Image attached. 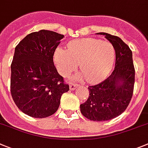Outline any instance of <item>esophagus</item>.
<instances>
[{
	"label": "esophagus",
	"instance_id": "esophagus-1",
	"mask_svg": "<svg viewBox=\"0 0 148 148\" xmlns=\"http://www.w3.org/2000/svg\"><path fill=\"white\" fill-rule=\"evenodd\" d=\"M77 87H78V84H71L70 85V90H75Z\"/></svg>",
	"mask_w": 148,
	"mask_h": 148
}]
</instances>
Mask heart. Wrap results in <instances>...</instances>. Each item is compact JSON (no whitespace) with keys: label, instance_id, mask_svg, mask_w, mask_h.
Instances as JSON below:
<instances>
[{"label":"heart","instance_id":"obj_1","mask_svg":"<svg viewBox=\"0 0 148 148\" xmlns=\"http://www.w3.org/2000/svg\"><path fill=\"white\" fill-rule=\"evenodd\" d=\"M53 61L59 73L64 76L75 70L79 63L81 72L75 74V78H86L89 83H97L104 79L112 70L115 50L108 42L84 38L70 42L67 50L56 48Z\"/></svg>","mask_w":148,"mask_h":148}]
</instances>
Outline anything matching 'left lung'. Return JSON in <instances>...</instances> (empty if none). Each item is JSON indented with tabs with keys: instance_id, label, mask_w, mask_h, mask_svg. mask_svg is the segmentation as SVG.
Here are the masks:
<instances>
[{
	"instance_id": "1",
	"label": "left lung",
	"mask_w": 148,
	"mask_h": 148,
	"mask_svg": "<svg viewBox=\"0 0 148 148\" xmlns=\"http://www.w3.org/2000/svg\"><path fill=\"white\" fill-rule=\"evenodd\" d=\"M96 34L105 36L114 47V70L105 81L88 87L89 96L80 108L85 117L101 122L115 118L126 109L133 95L135 70L132 51L120 37L107 33Z\"/></svg>"
}]
</instances>
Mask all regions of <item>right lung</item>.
Returning a JSON list of instances; mask_svg holds the SVG:
<instances>
[{
    "label": "right lung",
    "mask_w": 148,
    "mask_h": 148,
    "mask_svg": "<svg viewBox=\"0 0 148 148\" xmlns=\"http://www.w3.org/2000/svg\"><path fill=\"white\" fill-rule=\"evenodd\" d=\"M64 36L48 30L27 35L14 50L11 65V93L20 111L35 118L53 114L62 94L69 91L53 64Z\"/></svg>",
    "instance_id": "right-lung-1"
}]
</instances>
